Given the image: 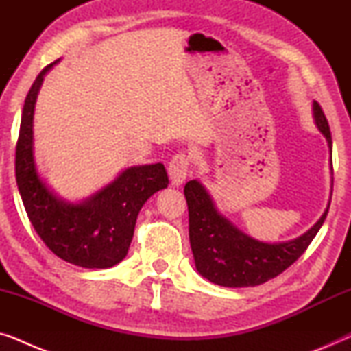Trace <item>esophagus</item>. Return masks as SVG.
<instances>
[{
    "label": "esophagus",
    "instance_id": "esophagus-1",
    "mask_svg": "<svg viewBox=\"0 0 351 351\" xmlns=\"http://www.w3.org/2000/svg\"><path fill=\"white\" fill-rule=\"evenodd\" d=\"M189 167H190V158L185 155V153H177L171 158L169 161V177H171V184L174 186H179L184 184V180L186 179V174H189Z\"/></svg>",
    "mask_w": 351,
    "mask_h": 351
}]
</instances>
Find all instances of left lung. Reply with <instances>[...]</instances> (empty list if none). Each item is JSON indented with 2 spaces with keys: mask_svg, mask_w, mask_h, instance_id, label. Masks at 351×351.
I'll use <instances>...</instances> for the list:
<instances>
[{
  "mask_svg": "<svg viewBox=\"0 0 351 351\" xmlns=\"http://www.w3.org/2000/svg\"><path fill=\"white\" fill-rule=\"evenodd\" d=\"M313 118L330 150L329 124L318 102H313ZM184 193L189 204V234L196 270L206 280L225 287L258 286L281 275L306 251L329 210L328 206L318 222L302 237L271 244L251 238L223 217L201 182H186Z\"/></svg>",
  "mask_w": 351,
  "mask_h": 351,
  "instance_id": "obj_1",
  "label": "left lung"
}]
</instances>
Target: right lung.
<instances>
[{"label":"right lung","mask_w":351,"mask_h":351,"mask_svg":"<svg viewBox=\"0 0 351 351\" xmlns=\"http://www.w3.org/2000/svg\"><path fill=\"white\" fill-rule=\"evenodd\" d=\"M57 62L36 76L23 104L16 145L19 193L33 228L57 257L83 268H110L126 257L138 210L169 179L156 162L128 167L81 203H69L47 189L33 156V113L45 75Z\"/></svg>","instance_id":"obj_1"}]
</instances>
